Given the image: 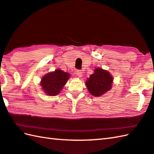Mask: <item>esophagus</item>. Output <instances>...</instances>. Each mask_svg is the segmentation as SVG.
<instances>
[{
	"instance_id": "obj_1",
	"label": "esophagus",
	"mask_w": 154,
	"mask_h": 154,
	"mask_svg": "<svg viewBox=\"0 0 154 154\" xmlns=\"http://www.w3.org/2000/svg\"><path fill=\"white\" fill-rule=\"evenodd\" d=\"M76 74L77 75V76L79 77H82V75H83V72L81 71V70H78V71H77Z\"/></svg>"
}]
</instances>
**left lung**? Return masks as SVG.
<instances>
[{
  "label": "left lung",
  "mask_w": 154,
  "mask_h": 154,
  "mask_svg": "<svg viewBox=\"0 0 154 154\" xmlns=\"http://www.w3.org/2000/svg\"><path fill=\"white\" fill-rule=\"evenodd\" d=\"M85 81L89 92L95 97H100L112 88L113 78L109 71L97 67Z\"/></svg>",
  "instance_id": "left-lung-1"
}]
</instances>
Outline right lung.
Returning a JSON list of instances; mask_svg holds the SVG:
<instances>
[{
    "label": "right lung",
    "mask_w": 154,
    "mask_h": 154,
    "mask_svg": "<svg viewBox=\"0 0 154 154\" xmlns=\"http://www.w3.org/2000/svg\"><path fill=\"white\" fill-rule=\"evenodd\" d=\"M70 74L61 69H56L55 71L45 74L42 77L40 85L47 95L55 96L61 91L68 79Z\"/></svg>",
    "instance_id": "1"
}]
</instances>
